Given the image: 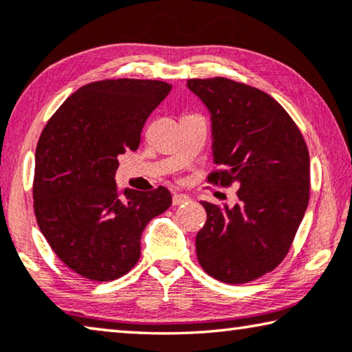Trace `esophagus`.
Wrapping results in <instances>:
<instances>
[{"label": "esophagus", "mask_w": 352, "mask_h": 352, "mask_svg": "<svg viewBox=\"0 0 352 352\" xmlns=\"http://www.w3.org/2000/svg\"><path fill=\"white\" fill-rule=\"evenodd\" d=\"M172 202H174V205H185V204H189L191 202V197L186 196V194H175L174 199H172Z\"/></svg>", "instance_id": "obj_1"}]
</instances>
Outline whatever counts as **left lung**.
I'll return each instance as SVG.
<instances>
[{
	"mask_svg": "<svg viewBox=\"0 0 352 352\" xmlns=\"http://www.w3.org/2000/svg\"><path fill=\"white\" fill-rule=\"evenodd\" d=\"M211 116L210 174L222 186L236 182L238 202H202L206 222L196 236L206 274L238 285L261 277L285 258L310 196V158L299 128L274 98L227 78L188 80Z\"/></svg>",
	"mask_w": 352,
	"mask_h": 352,
	"instance_id": "obj_1",
	"label": "left lung"
}]
</instances>
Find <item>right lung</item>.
<instances>
[{
	"label": "right lung",
	"instance_id": "right-lung-1",
	"mask_svg": "<svg viewBox=\"0 0 352 352\" xmlns=\"http://www.w3.org/2000/svg\"><path fill=\"white\" fill-rule=\"evenodd\" d=\"M156 80H103L78 89L43 128L32 197L38 228L54 254L96 282L138 263L141 235L169 208L164 186L139 192L116 185L119 156L138 150L147 117L170 92Z\"/></svg>",
	"mask_w": 352,
	"mask_h": 352
}]
</instances>
